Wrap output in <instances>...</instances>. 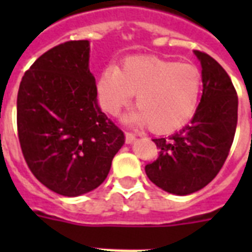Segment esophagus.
Returning <instances> with one entry per match:
<instances>
[{"instance_id":"34e87169","label":"esophagus","mask_w":252,"mask_h":252,"mask_svg":"<svg viewBox=\"0 0 252 252\" xmlns=\"http://www.w3.org/2000/svg\"><path fill=\"white\" fill-rule=\"evenodd\" d=\"M136 141V136L130 132H126V144H132V142Z\"/></svg>"}]
</instances>
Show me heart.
I'll return each instance as SVG.
<instances>
[{
	"label": "heart",
	"mask_w": 252,
	"mask_h": 252,
	"mask_svg": "<svg viewBox=\"0 0 252 252\" xmlns=\"http://www.w3.org/2000/svg\"><path fill=\"white\" fill-rule=\"evenodd\" d=\"M201 93L197 66L159 57H132L122 70L111 65L98 80L103 110L118 115L137 94L138 107L128 116L137 126H150L158 133L184 126L195 115Z\"/></svg>",
	"instance_id": "heart-1"
}]
</instances>
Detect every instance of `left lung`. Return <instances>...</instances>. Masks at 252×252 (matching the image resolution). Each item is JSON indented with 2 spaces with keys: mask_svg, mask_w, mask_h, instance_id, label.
<instances>
[{
  "mask_svg": "<svg viewBox=\"0 0 252 252\" xmlns=\"http://www.w3.org/2000/svg\"><path fill=\"white\" fill-rule=\"evenodd\" d=\"M203 95L191 123L166 138H154L159 157L145 166L148 178L174 195H189L211 183L226 161L238 120V96L225 69L200 51Z\"/></svg>",
  "mask_w": 252,
  "mask_h": 252,
  "instance_id": "left-lung-1",
  "label": "left lung"
}]
</instances>
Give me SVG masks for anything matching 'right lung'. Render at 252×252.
I'll return each mask as SVG.
<instances>
[{
	"mask_svg": "<svg viewBox=\"0 0 252 252\" xmlns=\"http://www.w3.org/2000/svg\"><path fill=\"white\" fill-rule=\"evenodd\" d=\"M89 57L87 40L56 45L30 66L18 90V138L26 163L45 187L69 197L99 187L126 142L96 103Z\"/></svg>",
	"mask_w": 252,
	"mask_h": 252,
	"instance_id": "add662e5",
	"label": "right lung"
}]
</instances>
